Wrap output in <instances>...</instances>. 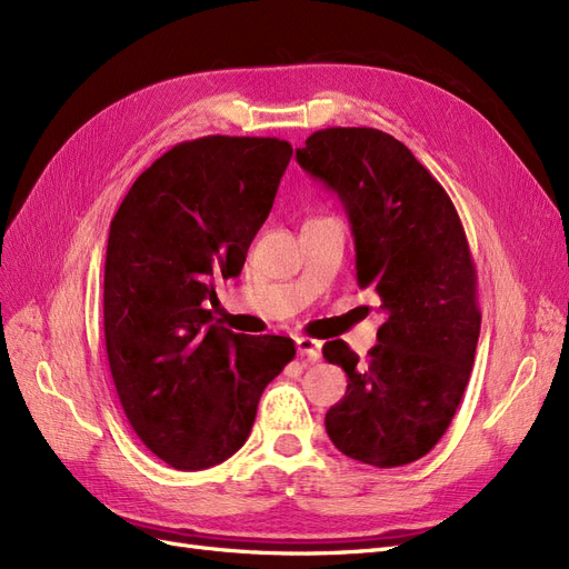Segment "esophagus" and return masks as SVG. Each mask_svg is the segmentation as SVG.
I'll use <instances>...</instances> for the list:
<instances>
[{
	"instance_id": "34e87169",
	"label": "esophagus",
	"mask_w": 569,
	"mask_h": 569,
	"mask_svg": "<svg viewBox=\"0 0 569 569\" xmlns=\"http://www.w3.org/2000/svg\"><path fill=\"white\" fill-rule=\"evenodd\" d=\"M297 351L308 360H318L322 356V341L311 337H297Z\"/></svg>"
}]
</instances>
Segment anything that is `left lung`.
I'll use <instances>...</instances> for the list:
<instances>
[{"label":"left lung","instance_id":"left-lung-1","mask_svg":"<svg viewBox=\"0 0 569 569\" xmlns=\"http://www.w3.org/2000/svg\"><path fill=\"white\" fill-rule=\"evenodd\" d=\"M297 161L339 194L358 284L385 313L366 363L341 339L322 347L349 377L327 435L343 456L399 468L435 449L470 382L481 313L468 237L437 178L382 130H318Z\"/></svg>","mask_w":569,"mask_h":569}]
</instances>
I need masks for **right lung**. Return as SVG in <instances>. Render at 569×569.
<instances>
[{
  "label": "right lung",
  "instance_id": "obj_1",
  "mask_svg": "<svg viewBox=\"0 0 569 569\" xmlns=\"http://www.w3.org/2000/svg\"><path fill=\"white\" fill-rule=\"evenodd\" d=\"M291 144L209 134L180 142L134 180L111 220L104 339L134 435L176 470L242 449L261 393L297 356L289 337L213 322L218 278H237L266 222Z\"/></svg>",
  "mask_w": 569,
  "mask_h": 569
}]
</instances>
